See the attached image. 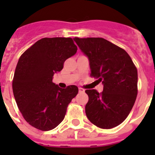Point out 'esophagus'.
<instances>
[{
  "label": "esophagus",
  "instance_id": "34e87169",
  "mask_svg": "<svg viewBox=\"0 0 155 155\" xmlns=\"http://www.w3.org/2000/svg\"><path fill=\"white\" fill-rule=\"evenodd\" d=\"M79 92L80 93H84V89L81 88V87H79Z\"/></svg>",
  "mask_w": 155,
  "mask_h": 155
}]
</instances>
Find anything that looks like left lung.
I'll return each instance as SVG.
<instances>
[{
  "label": "left lung",
  "mask_w": 155,
  "mask_h": 155,
  "mask_svg": "<svg viewBox=\"0 0 155 155\" xmlns=\"http://www.w3.org/2000/svg\"><path fill=\"white\" fill-rule=\"evenodd\" d=\"M89 60L91 76L103 84V91L86 90L87 119L102 129L117 127L126 120L137 95V70L128 53L103 38L75 37Z\"/></svg>",
  "instance_id": "1"
}]
</instances>
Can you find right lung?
<instances>
[{
    "mask_svg": "<svg viewBox=\"0 0 155 155\" xmlns=\"http://www.w3.org/2000/svg\"><path fill=\"white\" fill-rule=\"evenodd\" d=\"M77 50L71 38H43L19 58L12 82L14 96L24 119L35 128L48 131L57 127L78 93L77 86L61 88L53 82V74Z\"/></svg>",
    "mask_w": 155,
    "mask_h": 155,
    "instance_id": "right-lung-1",
    "label": "right lung"
}]
</instances>
